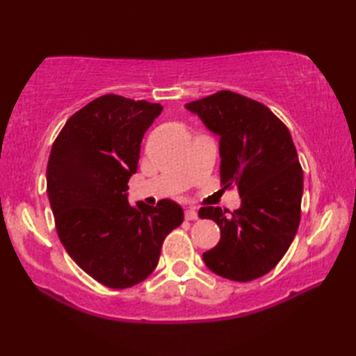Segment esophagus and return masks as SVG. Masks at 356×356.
I'll use <instances>...</instances> for the list:
<instances>
[{
	"label": "esophagus",
	"instance_id": "esophagus-1",
	"mask_svg": "<svg viewBox=\"0 0 356 356\" xmlns=\"http://www.w3.org/2000/svg\"><path fill=\"white\" fill-rule=\"evenodd\" d=\"M185 220L193 221V220H197V212L193 207H188L185 210Z\"/></svg>",
	"mask_w": 356,
	"mask_h": 356
}]
</instances>
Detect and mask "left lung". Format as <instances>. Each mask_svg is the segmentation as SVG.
<instances>
[{"mask_svg": "<svg viewBox=\"0 0 356 356\" xmlns=\"http://www.w3.org/2000/svg\"><path fill=\"white\" fill-rule=\"evenodd\" d=\"M185 108L220 136L221 184L236 185L242 206L226 215L201 207L221 238L202 261L222 278L246 282L267 275L291 246L300 225L303 171L289 130L267 106L220 91Z\"/></svg>", "mask_w": 356, "mask_h": 356, "instance_id": "1", "label": "left lung"}]
</instances>
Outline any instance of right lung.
Listing matches in <instances>:
<instances>
[{"label": "right lung", "instance_id": "right-lung-1", "mask_svg": "<svg viewBox=\"0 0 356 356\" xmlns=\"http://www.w3.org/2000/svg\"><path fill=\"white\" fill-rule=\"evenodd\" d=\"M163 106L106 94L72 116L53 143L47 193L59 240L100 284L127 289L154 272L161 245L184 221L171 200L129 204L141 141Z\"/></svg>", "mask_w": 356, "mask_h": 356}]
</instances>
